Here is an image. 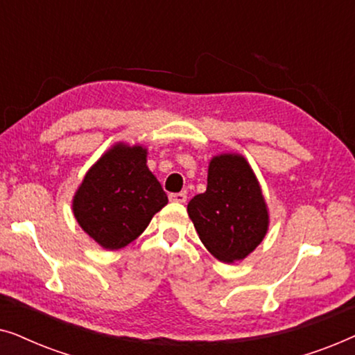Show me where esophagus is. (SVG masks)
<instances>
[{"label":"esophagus","mask_w":355,"mask_h":355,"mask_svg":"<svg viewBox=\"0 0 355 355\" xmlns=\"http://www.w3.org/2000/svg\"><path fill=\"white\" fill-rule=\"evenodd\" d=\"M169 200L176 202V203H186L187 196L184 192H178V193H169Z\"/></svg>","instance_id":"obj_1"}]
</instances>
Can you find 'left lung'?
Instances as JSON below:
<instances>
[{"instance_id": "obj_1", "label": "left lung", "mask_w": 355, "mask_h": 355, "mask_svg": "<svg viewBox=\"0 0 355 355\" xmlns=\"http://www.w3.org/2000/svg\"><path fill=\"white\" fill-rule=\"evenodd\" d=\"M187 213L202 244L225 263L250 255L270 226L259 179L239 153H221L210 159L207 191L189 202Z\"/></svg>"}]
</instances>
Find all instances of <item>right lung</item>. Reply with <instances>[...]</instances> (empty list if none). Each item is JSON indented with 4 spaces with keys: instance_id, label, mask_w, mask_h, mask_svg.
Returning a JSON list of instances; mask_svg holds the SVG:
<instances>
[{
    "instance_id": "right-lung-1",
    "label": "right lung",
    "mask_w": 355,
    "mask_h": 355,
    "mask_svg": "<svg viewBox=\"0 0 355 355\" xmlns=\"http://www.w3.org/2000/svg\"><path fill=\"white\" fill-rule=\"evenodd\" d=\"M147 148L114 144L85 173L72 198L79 226L106 250L123 249L145 231L168 203L147 166Z\"/></svg>"
}]
</instances>
